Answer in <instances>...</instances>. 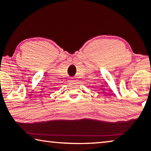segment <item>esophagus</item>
<instances>
[{
	"instance_id": "esophagus-1",
	"label": "esophagus",
	"mask_w": 151,
	"mask_h": 151,
	"mask_svg": "<svg viewBox=\"0 0 151 151\" xmlns=\"http://www.w3.org/2000/svg\"><path fill=\"white\" fill-rule=\"evenodd\" d=\"M70 82H71V83H73V82H75V81H73L72 80V81H70Z\"/></svg>"
}]
</instances>
